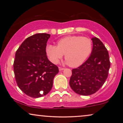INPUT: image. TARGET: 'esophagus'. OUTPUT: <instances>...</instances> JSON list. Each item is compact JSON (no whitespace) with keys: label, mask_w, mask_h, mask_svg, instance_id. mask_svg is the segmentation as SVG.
Listing matches in <instances>:
<instances>
[{"label":"esophagus","mask_w":123,"mask_h":123,"mask_svg":"<svg viewBox=\"0 0 123 123\" xmlns=\"http://www.w3.org/2000/svg\"><path fill=\"white\" fill-rule=\"evenodd\" d=\"M59 70H63L64 69V68H62V67H59Z\"/></svg>","instance_id":"1"}]
</instances>
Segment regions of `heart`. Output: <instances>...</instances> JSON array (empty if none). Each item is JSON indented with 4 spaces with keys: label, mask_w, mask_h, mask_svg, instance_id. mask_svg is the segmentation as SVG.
<instances>
[{
    "label": "heart",
    "mask_w": 123,
    "mask_h": 123,
    "mask_svg": "<svg viewBox=\"0 0 123 123\" xmlns=\"http://www.w3.org/2000/svg\"><path fill=\"white\" fill-rule=\"evenodd\" d=\"M93 43L87 37L69 36L57 41V46L48 45L46 53L49 59L57 64L65 54V63L71 67H77L82 64L88 58L92 51Z\"/></svg>",
    "instance_id": "obj_1"
}]
</instances>
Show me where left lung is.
Listing matches in <instances>:
<instances>
[{"mask_svg": "<svg viewBox=\"0 0 123 123\" xmlns=\"http://www.w3.org/2000/svg\"><path fill=\"white\" fill-rule=\"evenodd\" d=\"M92 40L91 54L83 64L72 69L69 80L71 88L80 95L96 93L105 83L110 67L109 53L105 45L97 37Z\"/></svg>", "mask_w": 123, "mask_h": 123, "instance_id": "8db88e82", "label": "left lung"}]
</instances>
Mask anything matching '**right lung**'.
I'll return each instance as SVG.
<instances>
[{
    "instance_id": "right-lung-1",
    "label": "right lung",
    "mask_w": 123,
    "mask_h": 123,
    "mask_svg": "<svg viewBox=\"0 0 123 123\" xmlns=\"http://www.w3.org/2000/svg\"><path fill=\"white\" fill-rule=\"evenodd\" d=\"M50 35L37 33L27 38L16 51L13 69L17 84L33 98L46 95L51 90L58 67L48 60L46 43Z\"/></svg>"
}]
</instances>
